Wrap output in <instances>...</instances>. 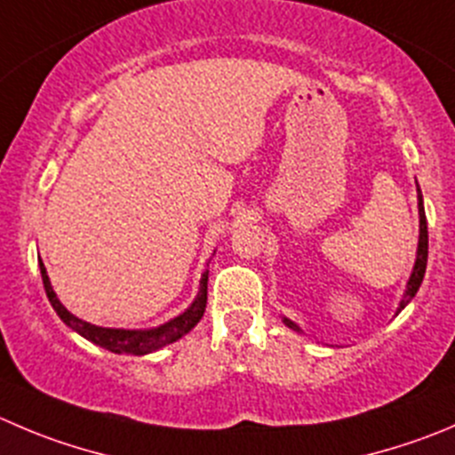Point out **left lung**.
Here are the masks:
<instances>
[{
  "mask_svg": "<svg viewBox=\"0 0 455 455\" xmlns=\"http://www.w3.org/2000/svg\"><path fill=\"white\" fill-rule=\"evenodd\" d=\"M418 185V180H415ZM418 214H419V236H418V252H415V263H413V270H411L409 281H406V290H404V297H402L400 306H397V313L404 310V306L409 304L411 299L415 297V292L419 290V283L425 279V270H427V257H429V232H427V216H425V203H422V192L418 188ZM395 313V315H397ZM283 323L288 328L297 332H304L299 326H297L292 319L283 317Z\"/></svg>",
  "mask_w": 455,
  "mask_h": 455,
  "instance_id": "left-lung-1",
  "label": "left lung"
}]
</instances>
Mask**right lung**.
<instances>
[{
  "label": "right lung",
  "mask_w": 455,
  "mask_h": 455,
  "mask_svg": "<svg viewBox=\"0 0 455 455\" xmlns=\"http://www.w3.org/2000/svg\"><path fill=\"white\" fill-rule=\"evenodd\" d=\"M40 272L42 281H44L46 297H49L51 306L58 313V317L67 323L71 331H76L77 335H82L84 339L93 341L95 346H102V348L111 350L116 355H149L154 350H160L163 346L174 344L180 337L188 335L198 322H201L203 313H205L207 304V272L201 275V283H198V292L194 297L192 304L179 315V317L170 319V322L160 323L156 328H105L95 326V323L82 322L80 317H76L73 313H68L62 306V301L55 295L53 285H51L49 275H46V267L40 259Z\"/></svg>",
  "instance_id": "add662e5"
}]
</instances>
